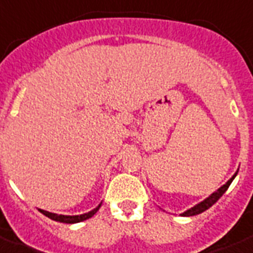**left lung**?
Instances as JSON below:
<instances>
[{
	"instance_id": "obj_1",
	"label": "left lung",
	"mask_w": 253,
	"mask_h": 253,
	"mask_svg": "<svg viewBox=\"0 0 253 253\" xmlns=\"http://www.w3.org/2000/svg\"><path fill=\"white\" fill-rule=\"evenodd\" d=\"M238 172H239V169H238ZM238 172L234 173V176L229 179L228 182L225 183V184H223V186H221L220 188L216 191V192L211 194V195L208 196L207 199H204L203 202H200L199 204H196V206H194V207L190 208V210H187L186 212H183V213H180V215H182V216H194V215H198V213H200V212H203V211H206V210H208V208L211 207L212 204H215L217 200L220 199L221 195L224 194L225 191L228 190L229 184L232 183V180H234L235 176L238 175Z\"/></svg>"
}]
</instances>
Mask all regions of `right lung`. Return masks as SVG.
Masks as SVG:
<instances>
[{
  "label": "right lung",
  "instance_id": "right-lung-1",
  "mask_svg": "<svg viewBox=\"0 0 253 253\" xmlns=\"http://www.w3.org/2000/svg\"><path fill=\"white\" fill-rule=\"evenodd\" d=\"M102 206V202L98 204V207L94 208L92 211L87 212V213H84V215H75V216H67V215H57V213H51V212H46L43 210H40V212H42L45 216L50 217L51 220H55V221H59V223H69V224H73V223H80V221H84L88 217H91L94 213H96V211L101 208Z\"/></svg>",
  "mask_w": 253,
  "mask_h": 253
}]
</instances>
